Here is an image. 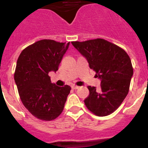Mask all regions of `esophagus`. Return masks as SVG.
<instances>
[{"instance_id": "esophagus-1", "label": "esophagus", "mask_w": 148, "mask_h": 148, "mask_svg": "<svg viewBox=\"0 0 148 148\" xmlns=\"http://www.w3.org/2000/svg\"><path fill=\"white\" fill-rule=\"evenodd\" d=\"M71 87H72V88L73 89V90H76V89L79 88V87H78V86H76V85H72Z\"/></svg>"}]
</instances>
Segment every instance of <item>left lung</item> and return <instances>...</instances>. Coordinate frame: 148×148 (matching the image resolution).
Instances as JSON below:
<instances>
[{
    "mask_svg": "<svg viewBox=\"0 0 148 148\" xmlns=\"http://www.w3.org/2000/svg\"><path fill=\"white\" fill-rule=\"evenodd\" d=\"M74 47L85 57L101 87L88 86L90 95L84 100L89 110L98 116L113 113L127 95L133 74L131 61L121 47L101 38L73 41Z\"/></svg>",
    "mask_w": 148,
    "mask_h": 148,
    "instance_id": "1",
    "label": "left lung"
}]
</instances>
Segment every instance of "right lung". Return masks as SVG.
Segmentation results:
<instances>
[{"label":"right lung","mask_w":148,"mask_h":148,"mask_svg":"<svg viewBox=\"0 0 148 148\" xmlns=\"http://www.w3.org/2000/svg\"><path fill=\"white\" fill-rule=\"evenodd\" d=\"M70 42L44 39L28 46L17 61L14 78L21 100L32 116L51 121L62 113L71 90L51 83L49 72H56Z\"/></svg>","instance_id":"obj_1"}]
</instances>
